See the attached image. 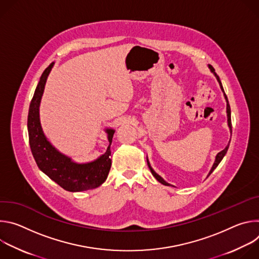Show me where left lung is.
<instances>
[{
  "mask_svg": "<svg viewBox=\"0 0 259 259\" xmlns=\"http://www.w3.org/2000/svg\"><path fill=\"white\" fill-rule=\"evenodd\" d=\"M209 68L211 69V71L214 73L215 75V77H216V79H217V81L219 82V85H220V88H221V90L224 91V93H225V90H224V87H223V85H221V82H220V80H219V77L216 75V72H215V69L213 68V66L212 65H210L209 64ZM225 97H226V99H227V113H228V122H229V127L231 128V132H232V120H231V106H230V103H229V100H228V97H227V94L225 93ZM229 146H230V143L227 145V147L226 149L224 150V151H221L220 153H218L217 154V156H216V159H215V162H214V164H213V166H212V168H211V170H210V172H209V175L213 172V170L218 166V164L221 162V160L224 159V157L226 156V154H227V152H228V150H229ZM147 165H149V168H150V170H151V172H152V174L155 176V178L159 181V182H161L162 184H164V186H170L169 183H167L160 175H158L154 170H153V168L151 167V165H150V163L147 162ZM208 175V176H209Z\"/></svg>",
  "mask_w": 259,
  "mask_h": 259,
  "instance_id": "8db88e82",
  "label": "left lung"
}]
</instances>
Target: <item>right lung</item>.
Instances as JSON below:
<instances>
[{
    "label": "right lung",
    "mask_w": 259,
    "mask_h": 259,
    "mask_svg": "<svg viewBox=\"0 0 259 259\" xmlns=\"http://www.w3.org/2000/svg\"><path fill=\"white\" fill-rule=\"evenodd\" d=\"M52 66L53 62L43 71L29 104L27 130L31 154L40 170L65 191L83 192L98 188L107 178L112 166V159H110L112 153L109 146L112 144L115 130H106L109 142L107 150L104 155L90 163H73L69 158L54 149L43 133L39 117L41 98Z\"/></svg>",
    "instance_id": "obj_1"
}]
</instances>
